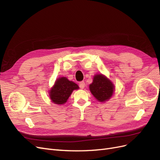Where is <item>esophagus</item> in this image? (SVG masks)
Instances as JSON below:
<instances>
[{
    "mask_svg": "<svg viewBox=\"0 0 160 160\" xmlns=\"http://www.w3.org/2000/svg\"><path fill=\"white\" fill-rule=\"evenodd\" d=\"M79 86L81 89H83L85 87V82L84 81H82L79 83Z\"/></svg>",
    "mask_w": 160,
    "mask_h": 160,
    "instance_id": "obj_1",
    "label": "esophagus"
}]
</instances>
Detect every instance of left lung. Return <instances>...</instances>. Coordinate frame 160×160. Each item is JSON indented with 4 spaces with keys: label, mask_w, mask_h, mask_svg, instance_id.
Here are the masks:
<instances>
[{
    "label": "left lung",
    "mask_w": 160,
    "mask_h": 160,
    "mask_svg": "<svg viewBox=\"0 0 160 160\" xmlns=\"http://www.w3.org/2000/svg\"><path fill=\"white\" fill-rule=\"evenodd\" d=\"M89 89L95 98L100 102L109 100L114 94L115 87L112 81L102 74L94 76L92 83L90 84Z\"/></svg>",
    "instance_id": "obj_1"
}]
</instances>
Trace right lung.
Here are the masks:
<instances>
[{
  "mask_svg": "<svg viewBox=\"0 0 160 160\" xmlns=\"http://www.w3.org/2000/svg\"><path fill=\"white\" fill-rule=\"evenodd\" d=\"M78 89L79 86L75 82L70 81L66 77H60L56 80L54 86L49 90L50 98L56 104H64L72 92Z\"/></svg>",
  "mask_w": 160,
  "mask_h": 160,
  "instance_id": "right-lung-1",
  "label": "right lung"
}]
</instances>
